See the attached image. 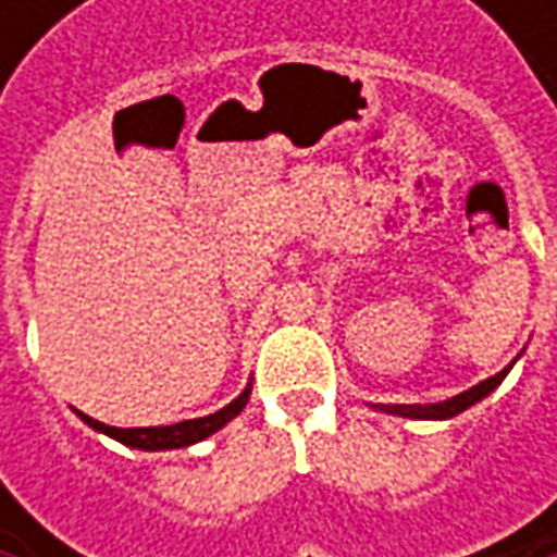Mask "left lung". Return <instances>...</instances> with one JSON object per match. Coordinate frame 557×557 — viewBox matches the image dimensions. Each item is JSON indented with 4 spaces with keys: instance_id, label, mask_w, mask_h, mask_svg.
Segmentation results:
<instances>
[{
    "instance_id": "obj_1",
    "label": "left lung",
    "mask_w": 557,
    "mask_h": 557,
    "mask_svg": "<svg viewBox=\"0 0 557 557\" xmlns=\"http://www.w3.org/2000/svg\"><path fill=\"white\" fill-rule=\"evenodd\" d=\"M511 369V366H508ZM508 369H503L499 374H493V377H486L481 384H474L471 391H465V394L453 396V399H446V403H434V406H381V412H391V416H406V418H453L465 412L468 406H474L478 399H483L486 394H493L499 384H503V377L508 374Z\"/></svg>"
}]
</instances>
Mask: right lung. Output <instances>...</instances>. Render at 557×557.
<instances>
[{"mask_svg":"<svg viewBox=\"0 0 557 557\" xmlns=\"http://www.w3.org/2000/svg\"><path fill=\"white\" fill-rule=\"evenodd\" d=\"M247 396H250V387H247L238 399H232L228 406H223L220 412H213V416L191 418V421L166 424V428H111V424H101V421L83 416V412H79V418H83L89 428H96L101 434L120 440V443H126V446H133V449H148V453H154V449H180V446H191V443H198V440L210 437L213 431L223 428L225 421H232V418L245 409Z\"/></svg>","mask_w":557,"mask_h":557,"instance_id":"obj_1","label":"right lung"}]
</instances>
